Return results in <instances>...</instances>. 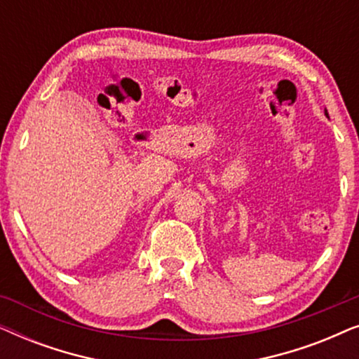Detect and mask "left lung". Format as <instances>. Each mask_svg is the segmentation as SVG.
<instances>
[{"instance_id": "left-lung-1", "label": "left lung", "mask_w": 359, "mask_h": 359, "mask_svg": "<svg viewBox=\"0 0 359 359\" xmlns=\"http://www.w3.org/2000/svg\"><path fill=\"white\" fill-rule=\"evenodd\" d=\"M325 116H327V117H328V112H327V109H325Z\"/></svg>"}]
</instances>
